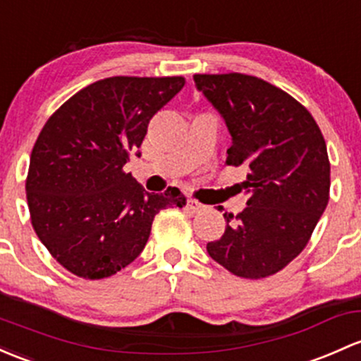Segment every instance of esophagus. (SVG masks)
<instances>
[{"instance_id": "34e87169", "label": "esophagus", "mask_w": 361, "mask_h": 361, "mask_svg": "<svg viewBox=\"0 0 361 361\" xmlns=\"http://www.w3.org/2000/svg\"><path fill=\"white\" fill-rule=\"evenodd\" d=\"M187 207H188V209H190L192 212H202V211H206V206H204V204H200V202H197L195 199H188V200H187Z\"/></svg>"}]
</instances>
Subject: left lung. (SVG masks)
<instances>
[{
  "mask_svg": "<svg viewBox=\"0 0 361 361\" xmlns=\"http://www.w3.org/2000/svg\"><path fill=\"white\" fill-rule=\"evenodd\" d=\"M193 81L228 128L226 164L247 173L238 185L247 206L225 212V233L207 252L242 279L270 276L306 247L327 207L325 140L298 100L263 79L231 72L195 74Z\"/></svg>",
  "mask_w": 361,
  "mask_h": 361,
  "instance_id": "left-lung-1",
  "label": "left lung"
}]
</instances>
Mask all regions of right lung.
I'll return each mask as SVG.
<instances>
[{
    "instance_id": "1",
    "label": "right lung",
    "mask_w": 361,
    "mask_h": 361,
    "mask_svg": "<svg viewBox=\"0 0 361 361\" xmlns=\"http://www.w3.org/2000/svg\"><path fill=\"white\" fill-rule=\"evenodd\" d=\"M183 78H116L93 82L50 119L30 154L25 193L30 221L50 254L74 275L111 276L140 256L155 214L183 207L180 190L149 193L124 164L152 117L180 93Z\"/></svg>"
}]
</instances>
